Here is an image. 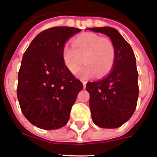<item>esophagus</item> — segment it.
Segmentation results:
<instances>
[{
    "mask_svg": "<svg viewBox=\"0 0 157 157\" xmlns=\"http://www.w3.org/2000/svg\"><path fill=\"white\" fill-rule=\"evenodd\" d=\"M86 81H82V84H83V87L84 88H86Z\"/></svg>",
    "mask_w": 157,
    "mask_h": 157,
    "instance_id": "obj_1",
    "label": "esophagus"
}]
</instances>
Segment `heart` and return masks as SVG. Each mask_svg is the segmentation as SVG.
<instances>
[{"instance_id": "1", "label": "heart", "mask_w": 157, "mask_h": 157, "mask_svg": "<svg viewBox=\"0 0 157 157\" xmlns=\"http://www.w3.org/2000/svg\"><path fill=\"white\" fill-rule=\"evenodd\" d=\"M71 46H65L62 52L63 62L70 71L75 72L82 61L86 65L78 71L82 78L94 74L98 77H104L113 68L116 50L113 42L108 37L84 33L72 40Z\"/></svg>"}]
</instances>
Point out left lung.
Segmentation results:
<instances>
[{
	"label": "left lung",
	"instance_id": "left-lung-1",
	"mask_svg": "<svg viewBox=\"0 0 157 157\" xmlns=\"http://www.w3.org/2000/svg\"><path fill=\"white\" fill-rule=\"evenodd\" d=\"M88 30L109 36L116 50L110 74L86 84L92 120L102 128H117L130 120L137 107L139 88L135 56L128 42L116 29L105 27Z\"/></svg>",
	"mask_w": 157,
	"mask_h": 157
}]
</instances>
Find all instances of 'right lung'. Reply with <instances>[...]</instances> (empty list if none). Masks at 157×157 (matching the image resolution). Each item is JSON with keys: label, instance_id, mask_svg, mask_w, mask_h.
Masks as SVG:
<instances>
[{"label": "right lung", "instance_id": "add662e5", "mask_svg": "<svg viewBox=\"0 0 157 157\" xmlns=\"http://www.w3.org/2000/svg\"><path fill=\"white\" fill-rule=\"evenodd\" d=\"M80 29L55 27L43 30L23 54L18 74L17 98L24 116L44 130L67 124L82 83L63 59L64 44Z\"/></svg>", "mask_w": 157, "mask_h": 157}]
</instances>
